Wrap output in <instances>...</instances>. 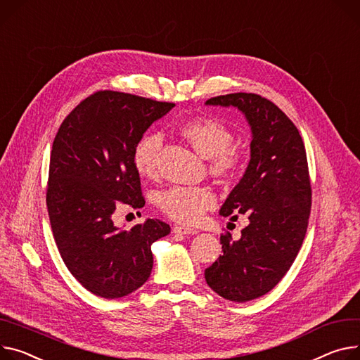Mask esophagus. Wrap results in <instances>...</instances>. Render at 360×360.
Returning <instances> with one entry per match:
<instances>
[{
    "label": "esophagus",
    "instance_id": "1",
    "mask_svg": "<svg viewBox=\"0 0 360 360\" xmlns=\"http://www.w3.org/2000/svg\"><path fill=\"white\" fill-rule=\"evenodd\" d=\"M173 232L177 233V235H196L198 233V229L195 228H190V226H174L173 228Z\"/></svg>",
    "mask_w": 360,
    "mask_h": 360
}]
</instances>
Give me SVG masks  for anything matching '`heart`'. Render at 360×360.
I'll list each match as a JSON object with an SVG mask.
<instances>
[{"label":"heart","mask_w":360,"mask_h":360,"mask_svg":"<svg viewBox=\"0 0 360 360\" xmlns=\"http://www.w3.org/2000/svg\"><path fill=\"white\" fill-rule=\"evenodd\" d=\"M176 131L203 157L207 158L212 174L235 179L245 169L243 153L232 144L233 132L229 125L216 117H195L176 125ZM162 138L150 132L141 136L134 147L132 161L138 174L154 177L158 172ZM157 202L164 214L179 224H196L214 207L216 196L206 186H172L158 193Z\"/></svg>","instance_id":"obj_1"}]
</instances>
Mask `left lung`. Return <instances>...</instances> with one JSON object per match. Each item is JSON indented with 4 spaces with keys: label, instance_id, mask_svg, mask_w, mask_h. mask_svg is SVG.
<instances>
[{
    "label": "left lung",
    "instance_id": "left-lung-1",
    "mask_svg": "<svg viewBox=\"0 0 360 360\" xmlns=\"http://www.w3.org/2000/svg\"><path fill=\"white\" fill-rule=\"evenodd\" d=\"M207 105L236 106L252 129L250 165L220 209L250 225L239 240L222 233V255L205 271L207 285L231 301L262 297L281 281L306 236L311 210L307 154L292 121L257 94H229Z\"/></svg>",
    "mask_w": 360,
    "mask_h": 360
}]
</instances>
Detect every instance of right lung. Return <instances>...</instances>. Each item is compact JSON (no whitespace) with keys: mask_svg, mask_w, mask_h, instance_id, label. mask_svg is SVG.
<instances>
[{"mask_svg":"<svg viewBox=\"0 0 360 360\" xmlns=\"http://www.w3.org/2000/svg\"><path fill=\"white\" fill-rule=\"evenodd\" d=\"M173 106L98 91L72 110L54 136L46 191L53 236L70 274L99 297L120 298L140 288L153 269V242L170 233L158 219L121 229L112 214L120 205H146L134 147Z\"/></svg>","mask_w":360,"mask_h":360,"instance_id":"obj_1","label":"right lung"}]
</instances>
